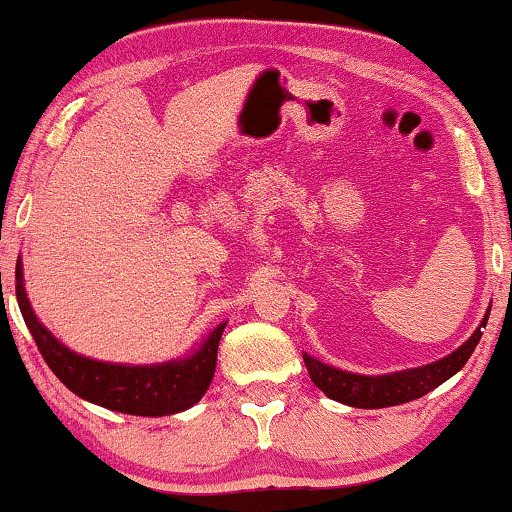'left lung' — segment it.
<instances>
[{
    "mask_svg": "<svg viewBox=\"0 0 512 512\" xmlns=\"http://www.w3.org/2000/svg\"><path fill=\"white\" fill-rule=\"evenodd\" d=\"M490 309L492 305L487 307L483 321H480L478 328L473 330V335L462 346L450 351L446 358L429 362V365L422 367L372 376L353 374L346 372V369L325 365V362L307 353H302V358H305L309 379L314 381L318 390H323L335 402L353 406V409H385V406L406 404L411 399L427 395L429 390L439 388L441 383H446L450 376H455L466 365L473 348L478 346L480 337H483V328L487 325V318H490Z\"/></svg>",
    "mask_w": 512,
    "mask_h": 512,
    "instance_id": "8db88e82",
    "label": "left lung"
}]
</instances>
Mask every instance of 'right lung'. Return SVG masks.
Here are the masks:
<instances>
[{
	"label": "right lung",
	"mask_w": 512,
	"mask_h": 512,
	"mask_svg": "<svg viewBox=\"0 0 512 512\" xmlns=\"http://www.w3.org/2000/svg\"><path fill=\"white\" fill-rule=\"evenodd\" d=\"M16 298L43 360L57 379L85 402L129 416L161 418L191 409L210 388L226 321L219 323L194 351L182 358L154 362V365H122V362H103L71 351L39 321L29 305L20 256L16 263Z\"/></svg>",
	"instance_id": "1"
}]
</instances>
